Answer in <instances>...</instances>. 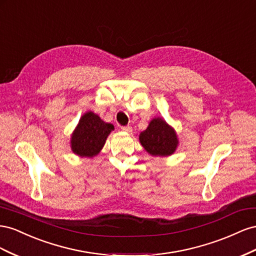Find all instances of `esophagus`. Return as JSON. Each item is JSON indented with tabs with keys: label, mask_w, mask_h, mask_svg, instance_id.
Returning a JSON list of instances; mask_svg holds the SVG:
<instances>
[{
	"label": "esophagus",
	"mask_w": 256,
	"mask_h": 256,
	"mask_svg": "<svg viewBox=\"0 0 256 256\" xmlns=\"http://www.w3.org/2000/svg\"><path fill=\"white\" fill-rule=\"evenodd\" d=\"M121 130H123V132H126V133H132V132H133V128H132V126H122V128H121Z\"/></svg>",
	"instance_id": "obj_1"
}]
</instances>
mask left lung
<instances>
[{
	"label": "left lung",
	"mask_w": 256,
	"mask_h": 256,
	"mask_svg": "<svg viewBox=\"0 0 256 256\" xmlns=\"http://www.w3.org/2000/svg\"><path fill=\"white\" fill-rule=\"evenodd\" d=\"M140 140L142 147L156 156L172 154L178 144L174 130L160 118L150 122L149 126L140 133Z\"/></svg>",
	"instance_id": "obj_1"
}]
</instances>
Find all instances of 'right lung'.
Wrapping results in <instances>:
<instances>
[{
    "label": "right lung",
    "mask_w": 256,
    "mask_h": 256,
    "mask_svg": "<svg viewBox=\"0 0 256 256\" xmlns=\"http://www.w3.org/2000/svg\"><path fill=\"white\" fill-rule=\"evenodd\" d=\"M112 130V124L105 123L98 114L91 112L84 114L72 136V151L80 156H96Z\"/></svg>",
    "instance_id": "right-lung-1"
}]
</instances>
